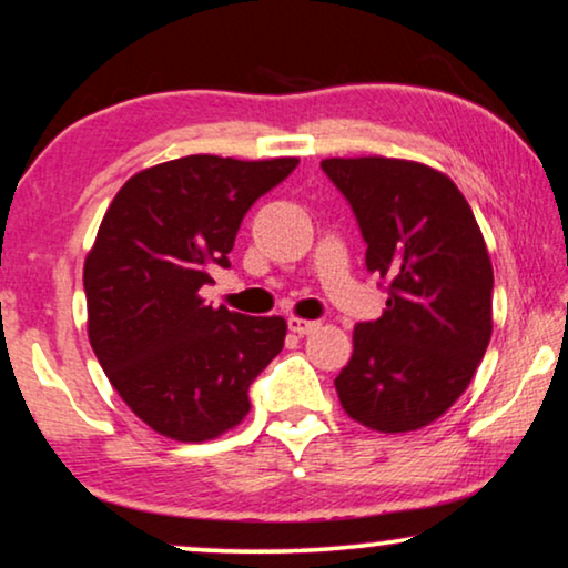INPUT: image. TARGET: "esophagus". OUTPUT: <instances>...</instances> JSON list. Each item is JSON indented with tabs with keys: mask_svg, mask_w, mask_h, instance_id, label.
Wrapping results in <instances>:
<instances>
[{
	"mask_svg": "<svg viewBox=\"0 0 568 568\" xmlns=\"http://www.w3.org/2000/svg\"><path fill=\"white\" fill-rule=\"evenodd\" d=\"M318 326H321L318 321H302V318H290V321H286V328H290L292 334H297V336L313 334V331H318Z\"/></svg>",
	"mask_w": 568,
	"mask_h": 568,
	"instance_id": "esophagus-1",
	"label": "esophagus"
}]
</instances>
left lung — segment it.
<instances>
[{"instance_id": "1", "label": "left lung", "mask_w": 568, "mask_h": 568, "mask_svg": "<svg viewBox=\"0 0 568 568\" xmlns=\"http://www.w3.org/2000/svg\"><path fill=\"white\" fill-rule=\"evenodd\" d=\"M365 240V268L388 292L357 323L336 375L344 412L365 428L407 433L464 394L493 331V266L475 213L436 169L402 159H326Z\"/></svg>"}]
</instances>
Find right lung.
<instances>
[{
	"label": "right lung",
	"instance_id": "obj_1",
	"mask_svg": "<svg viewBox=\"0 0 568 568\" xmlns=\"http://www.w3.org/2000/svg\"><path fill=\"white\" fill-rule=\"evenodd\" d=\"M300 159L185 156L124 182L85 257L88 338L124 404L174 440H209L250 412V383L284 347V318L201 300L230 268L242 219Z\"/></svg>",
	"mask_w": 568,
	"mask_h": 568
}]
</instances>
